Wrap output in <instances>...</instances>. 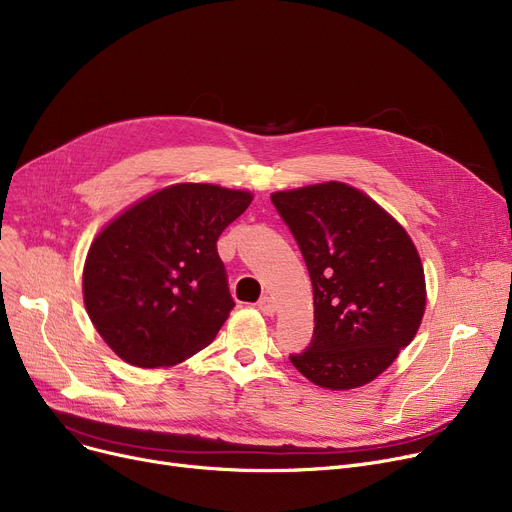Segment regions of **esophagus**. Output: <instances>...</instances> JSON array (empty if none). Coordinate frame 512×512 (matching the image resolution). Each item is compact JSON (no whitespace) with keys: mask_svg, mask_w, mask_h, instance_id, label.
Returning <instances> with one entry per match:
<instances>
[{"mask_svg":"<svg viewBox=\"0 0 512 512\" xmlns=\"http://www.w3.org/2000/svg\"><path fill=\"white\" fill-rule=\"evenodd\" d=\"M257 307L263 315H274L276 313V301L272 297H267V294H263V297L259 299Z\"/></svg>","mask_w":512,"mask_h":512,"instance_id":"1","label":"esophagus"}]
</instances>
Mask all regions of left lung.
<instances>
[{"mask_svg": "<svg viewBox=\"0 0 512 512\" xmlns=\"http://www.w3.org/2000/svg\"><path fill=\"white\" fill-rule=\"evenodd\" d=\"M313 284V340L290 363L326 390L384 373L417 334L425 274L415 242L359 188L319 182L272 193Z\"/></svg>", "mask_w": 512, "mask_h": 512, "instance_id": "1", "label": "left lung"}]
</instances>
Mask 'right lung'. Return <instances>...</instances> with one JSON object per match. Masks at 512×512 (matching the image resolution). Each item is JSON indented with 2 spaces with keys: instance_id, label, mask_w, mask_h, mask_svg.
<instances>
[{
  "instance_id": "add662e5",
  "label": "right lung",
  "mask_w": 512,
  "mask_h": 512,
  "mask_svg": "<svg viewBox=\"0 0 512 512\" xmlns=\"http://www.w3.org/2000/svg\"><path fill=\"white\" fill-rule=\"evenodd\" d=\"M251 201L249 191L178 182L99 230L83 267V299L122 361L172 367L220 332L234 301L215 242Z\"/></svg>"
}]
</instances>
